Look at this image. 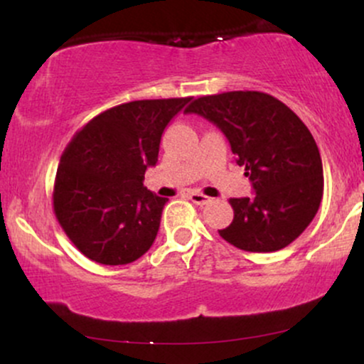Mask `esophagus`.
Returning a JSON list of instances; mask_svg holds the SVG:
<instances>
[{"label":"esophagus","mask_w":364,"mask_h":364,"mask_svg":"<svg viewBox=\"0 0 364 364\" xmlns=\"http://www.w3.org/2000/svg\"><path fill=\"white\" fill-rule=\"evenodd\" d=\"M186 198L191 200V202L195 203V205H205V203L210 202V198L202 193H196V191H190V193H186Z\"/></svg>","instance_id":"obj_1"}]
</instances>
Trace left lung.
Wrapping results in <instances>:
<instances>
[{"label": "left lung", "instance_id": "1", "mask_svg": "<svg viewBox=\"0 0 364 364\" xmlns=\"http://www.w3.org/2000/svg\"><path fill=\"white\" fill-rule=\"evenodd\" d=\"M186 112L203 116L224 133L255 190L252 198L229 200L235 219L219 235L255 253L291 245L323 196L320 150L306 124L279 99L257 90L203 95Z\"/></svg>", "mask_w": 364, "mask_h": 364}]
</instances>
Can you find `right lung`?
<instances>
[{
  "label": "right lung",
  "instance_id": "1",
  "mask_svg": "<svg viewBox=\"0 0 364 364\" xmlns=\"http://www.w3.org/2000/svg\"><path fill=\"white\" fill-rule=\"evenodd\" d=\"M191 97L133 101L101 112L60 159L53 207L63 231L90 260L127 265L147 253L168 198L144 186L164 128Z\"/></svg>",
  "mask_w": 364,
  "mask_h": 364
}]
</instances>
